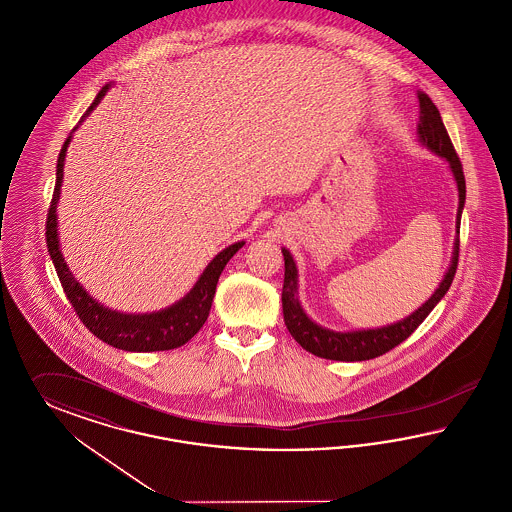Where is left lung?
Listing matches in <instances>:
<instances>
[{"label":"left lung","instance_id":"1","mask_svg":"<svg viewBox=\"0 0 512 512\" xmlns=\"http://www.w3.org/2000/svg\"><path fill=\"white\" fill-rule=\"evenodd\" d=\"M419 106H421V122L417 127L419 141L427 144L430 150L436 152L438 156L448 160L453 177L457 181V190H459L457 228H459L463 205H465V194H467L463 165L451 144L450 135L440 118L436 104L432 103L425 93H419ZM282 253H284V263H286L282 308H284V322H286L291 337L301 347L312 352L318 358L337 360V362H362V360L383 356L385 352H389L392 348L398 347L402 341H406L409 335L419 328L421 322L429 316L430 310L436 307L438 301L446 295V291L450 289L451 282H453L457 263H459V240L453 246V259H451L450 268H448L442 284L432 293V297L423 307L417 308L406 320L387 326V328L364 329V331H350V333H339V331L320 328L318 324H314L308 318L297 299V268L293 263V257L289 255L287 249H282Z\"/></svg>","mask_w":512,"mask_h":512}]
</instances>
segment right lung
I'll return each mask as SVG.
<instances>
[{
	"label": "right lung",
	"instance_id": "add662e5",
	"mask_svg": "<svg viewBox=\"0 0 512 512\" xmlns=\"http://www.w3.org/2000/svg\"><path fill=\"white\" fill-rule=\"evenodd\" d=\"M108 83L99 91L95 101L85 110L83 118L101 103ZM76 129V127H74ZM72 135L64 141L57 162V183L53 190V200L49 205L47 221H45V242L49 247V255L53 259V265L57 270V276L61 280L62 289L70 301L72 308L76 310L78 318L82 320L83 326L89 329L95 337H99L104 343L112 347L129 350V352H156V350H171V348L183 347L188 343L205 324L213 295L217 289L219 276L223 272L226 263L232 259V255L244 246V242L232 244L223 249L204 270L196 286L190 289V293L175 303L173 307L164 308L160 312L152 314H122L110 308L99 305L95 299L87 295L68 270V266L62 259L61 247H59V234H57V204L61 194L62 171H64V156L66 148L70 144Z\"/></svg>",
	"mask_w": 512,
	"mask_h": 512
}]
</instances>
